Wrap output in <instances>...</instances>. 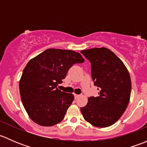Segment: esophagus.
Here are the masks:
<instances>
[{"instance_id":"34e87169","label":"esophagus","mask_w":147,"mask_h":147,"mask_svg":"<svg viewBox=\"0 0 147 147\" xmlns=\"http://www.w3.org/2000/svg\"><path fill=\"white\" fill-rule=\"evenodd\" d=\"M74 96H75V98L77 99V98H78V97H79L80 95V94H74Z\"/></svg>"}]
</instances>
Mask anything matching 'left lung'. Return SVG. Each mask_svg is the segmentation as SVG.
<instances>
[{"instance_id":"obj_1","label":"left lung","mask_w":147,"mask_h":147,"mask_svg":"<svg viewBox=\"0 0 147 147\" xmlns=\"http://www.w3.org/2000/svg\"><path fill=\"white\" fill-rule=\"evenodd\" d=\"M81 53L91 63L92 78L100 91L98 97H89L81 112L92 125L109 127L121 117L129 102V73L122 61L106 47L82 50Z\"/></svg>"}]
</instances>
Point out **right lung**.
Returning <instances> with one entry per match:
<instances>
[{"label": "right lung", "mask_w": 147, "mask_h": 147, "mask_svg": "<svg viewBox=\"0 0 147 147\" xmlns=\"http://www.w3.org/2000/svg\"><path fill=\"white\" fill-rule=\"evenodd\" d=\"M84 62L79 53L61 49H47L28 62L19 89L24 108L34 122L50 127L64 119L74 95L57 86L72 65Z\"/></svg>", "instance_id": "obj_1"}]
</instances>
